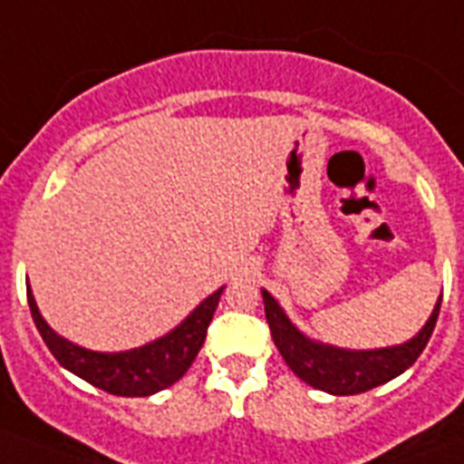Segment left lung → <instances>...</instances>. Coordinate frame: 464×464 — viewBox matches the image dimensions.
<instances>
[{"label":"left lung","instance_id":"1","mask_svg":"<svg viewBox=\"0 0 464 464\" xmlns=\"http://www.w3.org/2000/svg\"><path fill=\"white\" fill-rule=\"evenodd\" d=\"M262 301H265L269 332L284 361L310 388L323 390L330 395H359L404 373L429 344L440 313L439 298L431 317L410 342L385 346V349L353 352V349H339V346L323 344V342L305 337L286 317L282 305L276 304L269 291L262 289Z\"/></svg>","mask_w":464,"mask_h":464}]
</instances>
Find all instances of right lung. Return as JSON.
Segmentation results:
<instances>
[{
  "label": "right lung",
  "instance_id": "1",
  "mask_svg": "<svg viewBox=\"0 0 464 464\" xmlns=\"http://www.w3.org/2000/svg\"><path fill=\"white\" fill-rule=\"evenodd\" d=\"M221 294H224V286L204 298L175 330L163 337L137 346V349H130V352L112 353L91 352V349H83V346L72 344L69 339L60 337L45 323V317L40 315L31 286H28V305H31L33 323L38 327L40 337L53 352L54 359L60 361V366L111 395L149 397L159 390L170 388L192 366V361L202 349L207 327L214 317Z\"/></svg>",
  "mask_w": 464,
  "mask_h": 464
}]
</instances>
